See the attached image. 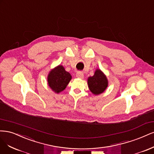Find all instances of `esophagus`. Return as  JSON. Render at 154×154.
Returning <instances> with one entry per match:
<instances>
[{"instance_id":"34e87169","label":"esophagus","mask_w":154,"mask_h":154,"mask_svg":"<svg viewBox=\"0 0 154 154\" xmlns=\"http://www.w3.org/2000/svg\"><path fill=\"white\" fill-rule=\"evenodd\" d=\"M76 77L77 78H79V79H82L84 77V74H83L82 72H78L76 74Z\"/></svg>"}]
</instances>
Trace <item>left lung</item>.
<instances>
[{
	"label": "left lung",
	"instance_id": "obj_1",
	"mask_svg": "<svg viewBox=\"0 0 154 154\" xmlns=\"http://www.w3.org/2000/svg\"><path fill=\"white\" fill-rule=\"evenodd\" d=\"M88 84L91 92L94 95H97L106 90L108 86V81L106 76L100 69H97L94 75L88 77Z\"/></svg>",
	"mask_w": 154,
	"mask_h": 154
}]
</instances>
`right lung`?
<instances>
[{
  "mask_svg": "<svg viewBox=\"0 0 154 154\" xmlns=\"http://www.w3.org/2000/svg\"><path fill=\"white\" fill-rule=\"evenodd\" d=\"M72 79L70 73L66 72L62 65L54 68L49 72L47 81L48 86L56 93L63 91Z\"/></svg>",
  "mask_w": 154,
  "mask_h": 154,
  "instance_id": "add662e5",
  "label": "right lung"
}]
</instances>
